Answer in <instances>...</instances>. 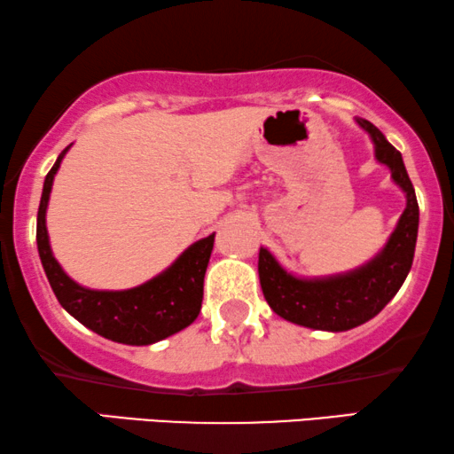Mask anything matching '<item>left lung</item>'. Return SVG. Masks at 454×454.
I'll list each match as a JSON object with an SVG mask.
<instances>
[{
  "label": "left lung",
  "mask_w": 454,
  "mask_h": 454,
  "mask_svg": "<svg viewBox=\"0 0 454 454\" xmlns=\"http://www.w3.org/2000/svg\"><path fill=\"white\" fill-rule=\"evenodd\" d=\"M356 123L369 134L375 159L386 165L394 184L404 192L406 207L380 254L349 272L314 278L295 277L280 266L266 247H260L257 272L268 306L280 318L308 329L340 333L375 318L398 294L415 257L419 205L403 154L371 121L356 117Z\"/></svg>",
  "instance_id": "8db88e82"
}]
</instances>
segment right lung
Instances as JSON below:
<instances>
[{"label":"right lung","mask_w":454,"mask_h":454,"mask_svg":"<svg viewBox=\"0 0 454 454\" xmlns=\"http://www.w3.org/2000/svg\"><path fill=\"white\" fill-rule=\"evenodd\" d=\"M68 145L59 154L54 168L43 182L37 211V251L45 277L60 306L90 331L125 346H151L197 320L203 301V278L207 270L215 234L197 240L163 272L146 283L123 291H98L74 283L51 254L45 211L62 159Z\"/></svg>","instance_id":"right-lung-1"}]
</instances>
